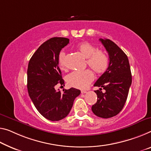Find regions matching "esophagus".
Masks as SVG:
<instances>
[{"label": "esophagus", "mask_w": 151, "mask_h": 151, "mask_svg": "<svg viewBox=\"0 0 151 151\" xmlns=\"http://www.w3.org/2000/svg\"><path fill=\"white\" fill-rule=\"evenodd\" d=\"M86 90H82V91H81V93L82 94H85V93H86Z\"/></svg>", "instance_id": "esophagus-1"}]
</instances>
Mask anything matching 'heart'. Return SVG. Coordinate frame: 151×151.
Here are the masks:
<instances>
[{
    "label": "heart",
    "instance_id": "obj_1",
    "mask_svg": "<svg viewBox=\"0 0 151 151\" xmlns=\"http://www.w3.org/2000/svg\"><path fill=\"white\" fill-rule=\"evenodd\" d=\"M78 49L83 57L86 58V63L95 73L101 74L105 73L109 66V57L107 54L102 50H96L94 45L89 42H82L78 46ZM64 51L59 52L58 62L60 68H65ZM94 78V75L90 69L82 71H74L68 75L67 80L71 86L78 88H85Z\"/></svg>",
    "mask_w": 151,
    "mask_h": 151
}]
</instances>
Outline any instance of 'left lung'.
Here are the masks:
<instances>
[{
	"label": "left lung",
	"instance_id": "left-lung-1",
	"mask_svg": "<svg viewBox=\"0 0 151 151\" xmlns=\"http://www.w3.org/2000/svg\"><path fill=\"white\" fill-rule=\"evenodd\" d=\"M108 52L110 63L105 73L100 77L94 86L97 101L92 106L94 115L102 118L117 115L124 106L132 84V73L129 60L125 52L109 39L100 38ZM105 90L102 92L101 89Z\"/></svg>",
	"mask_w": 151,
	"mask_h": 151
}]
</instances>
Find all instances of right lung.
I'll return each mask as SVG.
<instances>
[{"label":"right lung","instance_id":"right-lung-1","mask_svg":"<svg viewBox=\"0 0 151 151\" xmlns=\"http://www.w3.org/2000/svg\"><path fill=\"white\" fill-rule=\"evenodd\" d=\"M69 42L66 38L55 37L44 42L34 53L27 68V91L38 112L50 121H59L69 114L80 90L71 88L57 91L55 86L64 84L59 68V52Z\"/></svg>","mask_w":151,"mask_h":151}]
</instances>
